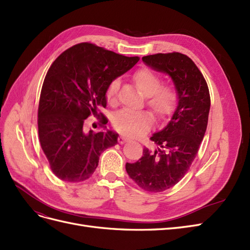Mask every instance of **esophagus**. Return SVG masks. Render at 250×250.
<instances>
[{
    "instance_id": "34e87169",
    "label": "esophagus",
    "mask_w": 250,
    "mask_h": 250,
    "mask_svg": "<svg viewBox=\"0 0 250 250\" xmlns=\"http://www.w3.org/2000/svg\"><path fill=\"white\" fill-rule=\"evenodd\" d=\"M128 140H129V139H127V138L123 137V135H120V137L118 138V142H119L120 144H124V143L128 142Z\"/></svg>"
}]
</instances>
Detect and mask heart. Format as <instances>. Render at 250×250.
Masks as SVG:
<instances>
[{"label": "heart", "mask_w": 250, "mask_h": 250, "mask_svg": "<svg viewBox=\"0 0 250 250\" xmlns=\"http://www.w3.org/2000/svg\"><path fill=\"white\" fill-rule=\"evenodd\" d=\"M135 86L146 96L148 106L153 110L158 120L169 117L176 106L177 94L172 85H161V77L147 69L135 72L132 76ZM120 80H113L106 89V101L109 105H116ZM153 123V117L147 110L127 111L122 110L112 118V124L116 129L128 137H139L150 129Z\"/></svg>", "instance_id": "b5f03b06"}]
</instances>
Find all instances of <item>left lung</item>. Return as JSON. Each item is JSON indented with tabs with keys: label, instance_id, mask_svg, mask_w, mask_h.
<instances>
[{
	"label": "left lung",
	"instance_id": "8db88e82",
	"mask_svg": "<svg viewBox=\"0 0 250 250\" xmlns=\"http://www.w3.org/2000/svg\"><path fill=\"white\" fill-rule=\"evenodd\" d=\"M156 72L168 74L177 94V106L164 129L150 140L157 148H144L143 156L126 164L129 177L148 192H163L185 176L207 130L210 98L207 81L193 60L178 52L144 56Z\"/></svg>",
	"mask_w": 250,
	"mask_h": 250
}]
</instances>
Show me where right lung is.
<instances>
[{
  "mask_svg": "<svg viewBox=\"0 0 250 250\" xmlns=\"http://www.w3.org/2000/svg\"><path fill=\"white\" fill-rule=\"evenodd\" d=\"M140 60L81 42L62 53L43 80L39 105V137L55 175L80 183L93 175L105 149L115 146L119 134L108 130L103 119L99 132L83 124L106 107V89ZM101 113V112H100ZM102 116V113H101Z\"/></svg>",
  "mask_w": 250,
  "mask_h": 250,
  "instance_id": "right-lung-1",
  "label": "right lung"
}]
</instances>
